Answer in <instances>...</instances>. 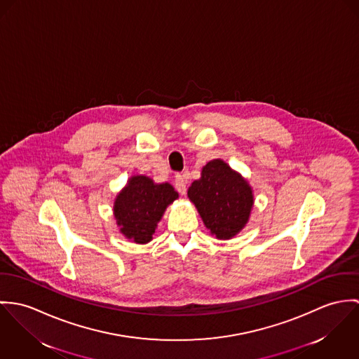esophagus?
<instances>
[{"mask_svg":"<svg viewBox=\"0 0 359 359\" xmlns=\"http://www.w3.org/2000/svg\"><path fill=\"white\" fill-rule=\"evenodd\" d=\"M175 187L176 190L184 196L187 193V179L184 175H176V179H175Z\"/></svg>","mask_w":359,"mask_h":359,"instance_id":"34e87169","label":"esophagus"}]
</instances>
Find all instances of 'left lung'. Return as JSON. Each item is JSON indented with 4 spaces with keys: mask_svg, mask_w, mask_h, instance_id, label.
Listing matches in <instances>:
<instances>
[{
    "mask_svg": "<svg viewBox=\"0 0 359 359\" xmlns=\"http://www.w3.org/2000/svg\"><path fill=\"white\" fill-rule=\"evenodd\" d=\"M187 194L206 229L219 239H230L239 233L253 206L252 189L246 180L222 160L208 162Z\"/></svg>",
    "mask_w": 359,
    "mask_h": 359,
    "instance_id": "left-lung-1",
    "label": "left lung"
}]
</instances>
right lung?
Here are the masks:
<instances>
[{"label": "right lung", "instance_id": "add662e5", "mask_svg": "<svg viewBox=\"0 0 359 359\" xmlns=\"http://www.w3.org/2000/svg\"><path fill=\"white\" fill-rule=\"evenodd\" d=\"M177 198L169 183L156 184L146 176L130 177L114 203V215L121 233L136 243L153 238L166 206Z\"/></svg>", "mask_w": 359, "mask_h": 359}]
</instances>
